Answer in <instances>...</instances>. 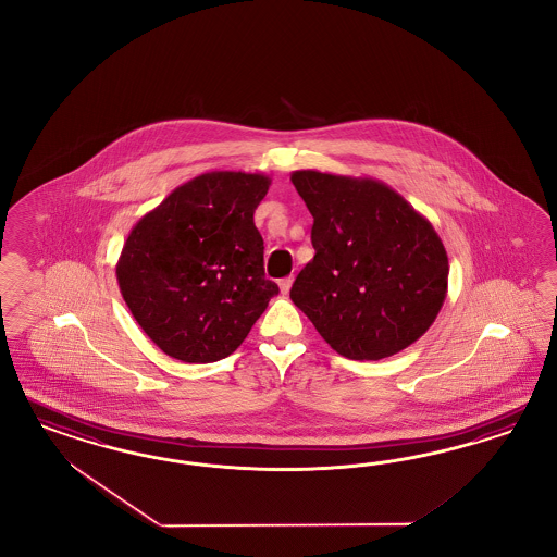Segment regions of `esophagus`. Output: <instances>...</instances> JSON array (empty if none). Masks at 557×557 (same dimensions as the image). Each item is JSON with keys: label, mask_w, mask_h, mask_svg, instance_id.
<instances>
[{"label": "esophagus", "mask_w": 557, "mask_h": 557, "mask_svg": "<svg viewBox=\"0 0 557 557\" xmlns=\"http://www.w3.org/2000/svg\"><path fill=\"white\" fill-rule=\"evenodd\" d=\"M292 284H294V275H287L284 280H280V289H282V294H287Z\"/></svg>", "instance_id": "34e87169"}]
</instances>
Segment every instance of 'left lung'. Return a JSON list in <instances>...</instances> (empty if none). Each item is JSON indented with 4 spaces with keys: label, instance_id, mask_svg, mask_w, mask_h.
Returning a JSON list of instances; mask_svg holds the SVG:
<instances>
[{
    "label": "left lung",
    "instance_id": "8db88e82",
    "mask_svg": "<svg viewBox=\"0 0 557 557\" xmlns=\"http://www.w3.org/2000/svg\"><path fill=\"white\" fill-rule=\"evenodd\" d=\"M310 210L314 259L289 298L343 357L377 361L412 345L437 319L449 261L433 224L371 177L292 173Z\"/></svg>",
    "mask_w": 557,
    "mask_h": 557
}]
</instances>
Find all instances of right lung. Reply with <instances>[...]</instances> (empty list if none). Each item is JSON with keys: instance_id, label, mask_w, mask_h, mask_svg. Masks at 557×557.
<instances>
[{"instance_id": "add662e5", "label": "right lung", "mask_w": 557, "mask_h": 557, "mask_svg": "<svg viewBox=\"0 0 557 557\" xmlns=\"http://www.w3.org/2000/svg\"><path fill=\"white\" fill-rule=\"evenodd\" d=\"M270 186L263 173H202L133 226L120 292L163 354L186 363L228 357L280 292L253 220Z\"/></svg>"}]
</instances>
